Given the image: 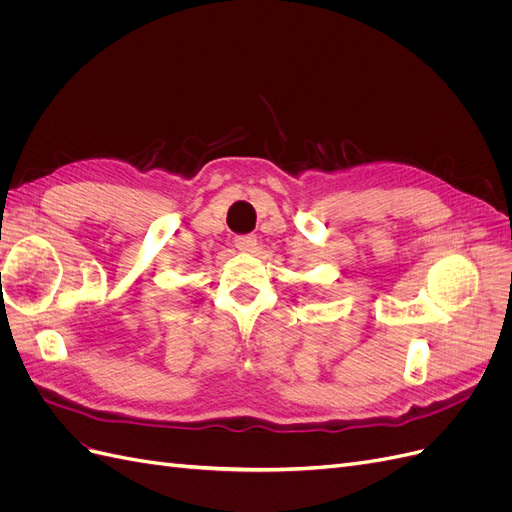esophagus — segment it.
I'll list each match as a JSON object with an SVG mask.
<instances>
[{
	"instance_id": "1",
	"label": "esophagus",
	"mask_w": 512,
	"mask_h": 512,
	"mask_svg": "<svg viewBox=\"0 0 512 512\" xmlns=\"http://www.w3.org/2000/svg\"><path fill=\"white\" fill-rule=\"evenodd\" d=\"M235 245L241 252H254L256 250V237L254 235H239L235 239Z\"/></svg>"
}]
</instances>
